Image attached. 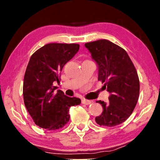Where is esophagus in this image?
Returning a JSON list of instances; mask_svg holds the SVG:
<instances>
[{"instance_id": "obj_1", "label": "esophagus", "mask_w": 160, "mask_h": 160, "mask_svg": "<svg viewBox=\"0 0 160 160\" xmlns=\"http://www.w3.org/2000/svg\"><path fill=\"white\" fill-rule=\"evenodd\" d=\"M92 100H86V99H82V104H85V105H89L92 103Z\"/></svg>"}]
</instances>
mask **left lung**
Instances as JSON below:
<instances>
[{"mask_svg": "<svg viewBox=\"0 0 160 160\" xmlns=\"http://www.w3.org/2000/svg\"><path fill=\"white\" fill-rule=\"evenodd\" d=\"M98 66V80L110 93L108 102L98 100L102 112L95 117L100 126L114 127L130 117L139 97L136 69L127 52L106 39L85 43Z\"/></svg>", "mask_w": 160, "mask_h": 160, "instance_id": "left-lung-1", "label": "left lung"}]
</instances>
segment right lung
Listing matches in <instances>:
<instances>
[{
    "label": "right lung",
    "mask_w": 160,
    "mask_h": 160,
    "mask_svg": "<svg viewBox=\"0 0 160 160\" xmlns=\"http://www.w3.org/2000/svg\"><path fill=\"white\" fill-rule=\"evenodd\" d=\"M79 49L77 43H48L32 54L23 82L25 106L37 126L47 130L62 128L70 119L69 109L81 103L53 83L60 82L62 68Z\"/></svg>",
    "instance_id": "obj_1"
}]
</instances>
